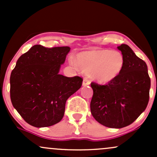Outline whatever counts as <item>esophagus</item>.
Listing matches in <instances>:
<instances>
[{"label":"esophagus","mask_w":157,"mask_h":157,"mask_svg":"<svg viewBox=\"0 0 157 157\" xmlns=\"http://www.w3.org/2000/svg\"><path fill=\"white\" fill-rule=\"evenodd\" d=\"M90 83H91V81H90L89 79H87V78H85L83 81H82V86H89Z\"/></svg>","instance_id":"obj_1"}]
</instances>
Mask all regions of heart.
I'll return each mask as SVG.
<instances>
[{
	"mask_svg": "<svg viewBox=\"0 0 157 157\" xmlns=\"http://www.w3.org/2000/svg\"><path fill=\"white\" fill-rule=\"evenodd\" d=\"M70 63L74 66H78L83 72L91 75L95 80L105 83L120 75L125 60L121 52L102 49L82 52L77 57V62L71 58Z\"/></svg>",
	"mask_w": 157,
	"mask_h": 157,
	"instance_id": "obj_1",
	"label": "heart"
}]
</instances>
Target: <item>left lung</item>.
<instances>
[{
  "instance_id": "8db88e82",
  "label": "left lung",
  "mask_w": 157,
  "mask_h": 157,
  "mask_svg": "<svg viewBox=\"0 0 157 157\" xmlns=\"http://www.w3.org/2000/svg\"><path fill=\"white\" fill-rule=\"evenodd\" d=\"M125 60L116 78L105 85L92 82L90 108L94 118L101 125L121 128L131 125L146 109L151 79L147 65L128 45L118 46Z\"/></svg>"
}]
</instances>
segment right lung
Here are the masks:
<instances>
[{
    "instance_id": "add662e5",
    "label": "right lung",
    "mask_w": 157,
    "mask_h": 157,
    "mask_svg": "<svg viewBox=\"0 0 157 157\" xmlns=\"http://www.w3.org/2000/svg\"><path fill=\"white\" fill-rule=\"evenodd\" d=\"M68 46L35 45L19 57L10 76L12 105L27 123L48 127L62 120L67 99L81 87L82 78L59 75Z\"/></svg>"
}]
</instances>
